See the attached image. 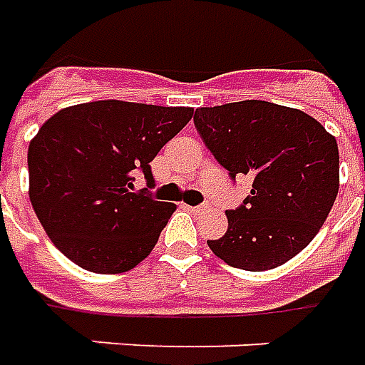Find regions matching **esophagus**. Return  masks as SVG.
Segmentation results:
<instances>
[{"instance_id": "1", "label": "esophagus", "mask_w": 365, "mask_h": 365, "mask_svg": "<svg viewBox=\"0 0 365 365\" xmlns=\"http://www.w3.org/2000/svg\"><path fill=\"white\" fill-rule=\"evenodd\" d=\"M187 208L192 212V214H202V212H206V206H204V204H200V206H187Z\"/></svg>"}]
</instances>
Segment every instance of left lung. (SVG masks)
Listing matches in <instances>:
<instances>
[{
	"instance_id": "8db88e82",
	"label": "left lung",
	"mask_w": 365,
	"mask_h": 365,
	"mask_svg": "<svg viewBox=\"0 0 365 365\" xmlns=\"http://www.w3.org/2000/svg\"><path fill=\"white\" fill-rule=\"evenodd\" d=\"M195 125L232 180L253 178L252 195L226 212V234L208 240L212 252L265 271L311 244L338 195L334 137L309 113L261 100L200 108Z\"/></svg>"
}]
</instances>
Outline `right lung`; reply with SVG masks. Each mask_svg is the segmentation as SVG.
Masks as SVG:
<instances>
[{
  "instance_id": "right-lung-1",
  "label": "right lung",
  "mask_w": 365,
  "mask_h": 365,
  "mask_svg": "<svg viewBox=\"0 0 365 365\" xmlns=\"http://www.w3.org/2000/svg\"><path fill=\"white\" fill-rule=\"evenodd\" d=\"M192 108L102 100L64 108L29 143V198L46 236L94 273H123L151 253L175 204L155 187L151 161L192 118Z\"/></svg>"
}]
</instances>
